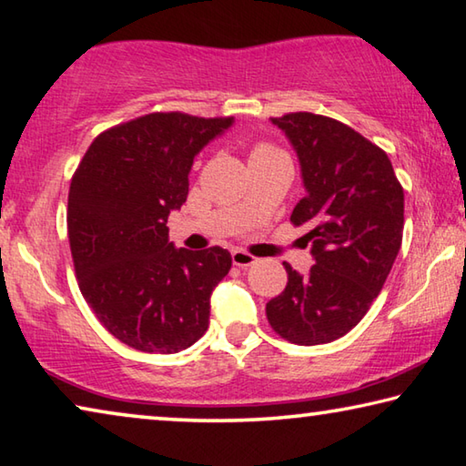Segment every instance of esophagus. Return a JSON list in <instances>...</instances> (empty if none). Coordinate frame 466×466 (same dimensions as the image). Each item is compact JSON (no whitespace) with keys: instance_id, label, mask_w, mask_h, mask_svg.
Listing matches in <instances>:
<instances>
[{"instance_id":"esophagus-1","label":"esophagus","mask_w":466,"mask_h":466,"mask_svg":"<svg viewBox=\"0 0 466 466\" xmlns=\"http://www.w3.org/2000/svg\"><path fill=\"white\" fill-rule=\"evenodd\" d=\"M232 263L236 265V267H242V269H248L250 265H255L257 263V258L252 257V255H248L247 250H232Z\"/></svg>"}]
</instances>
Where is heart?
Returning a JSON list of instances; mask_svg holds the SVG:
<instances>
[{
    "label": "heart",
    "mask_w": 466,
    "mask_h": 466,
    "mask_svg": "<svg viewBox=\"0 0 466 466\" xmlns=\"http://www.w3.org/2000/svg\"><path fill=\"white\" fill-rule=\"evenodd\" d=\"M269 152H275V149L269 147V146H258V147L252 149V154H269Z\"/></svg>",
    "instance_id": "b5f03b06"
}]
</instances>
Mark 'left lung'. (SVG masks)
Here are the masks:
<instances>
[{
    "instance_id": "1",
    "label": "left lung",
    "mask_w": 466,
    "mask_h": 466,
    "mask_svg": "<svg viewBox=\"0 0 466 466\" xmlns=\"http://www.w3.org/2000/svg\"><path fill=\"white\" fill-rule=\"evenodd\" d=\"M286 133L302 172L304 199L291 222L306 226L314 265H286L288 286L267 302L275 333L320 345L358 325L380 294L403 240L405 195L380 147L335 119L289 113L271 119Z\"/></svg>"
}]
</instances>
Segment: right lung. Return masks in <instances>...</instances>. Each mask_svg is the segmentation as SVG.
I'll use <instances>...</instances> for the list:
<instances>
[{
  "mask_svg": "<svg viewBox=\"0 0 466 466\" xmlns=\"http://www.w3.org/2000/svg\"><path fill=\"white\" fill-rule=\"evenodd\" d=\"M232 125V116H139L100 133L72 178L67 232L82 296L133 350L183 351L209 327L230 252L177 248L167 222L187 201L195 156Z\"/></svg>",
  "mask_w": 466,
  "mask_h": 466,
  "instance_id": "add662e5",
  "label": "right lung"
}]
</instances>
